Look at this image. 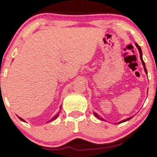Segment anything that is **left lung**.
<instances>
[{
    "instance_id": "8db88e82",
    "label": "left lung",
    "mask_w": 157,
    "mask_h": 157,
    "mask_svg": "<svg viewBox=\"0 0 157 157\" xmlns=\"http://www.w3.org/2000/svg\"><path fill=\"white\" fill-rule=\"evenodd\" d=\"M135 46H136V48H137V49H138L139 52H140V60H141V61H142V66H143L144 70H145V72L146 73V74H147V69H146V68H145V62H144V61H143V59H142V52L141 47H140V46H139V45H138L137 44H136V43H135ZM93 113H94V116L96 117H97V119H99V120H102V121H105V120H104V119L102 118V117H100V115L98 114V113H97L96 112H94ZM132 117H128V118L125 119V120H122V121L119 122L118 123L120 124V123H122V122H125V121H128V120H131V119L132 118Z\"/></svg>"
}]
</instances>
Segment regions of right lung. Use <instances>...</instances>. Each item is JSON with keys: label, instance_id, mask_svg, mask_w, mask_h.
I'll use <instances>...</instances> for the list:
<instances>
[{"label": "right lung", "instance_id": "1", "mask_svg": "<svg viewBox=\"0 0 157 157\" xmlns=\"http://www.w3.org/2000/svg\"><path fill=\"white\" fill-rule=\"evenodd\" d=\"M61 108H62V107H61V105H60V110H59V112H58V113H57V114H56V115H55V116H54V117H52V118L51 119V120H49V121H48L47 122H52V121H53V120H56V119H57V117H58V116H59V113H60V110H61ZM17 117H18V116H17ZM18 118L20 119V120H21V121H23V122H26V121H25V120H23V119H22V118H21V117H18Z\"/></svg>", "mask_w": 157, "mask_h": 157}]
</instances>
